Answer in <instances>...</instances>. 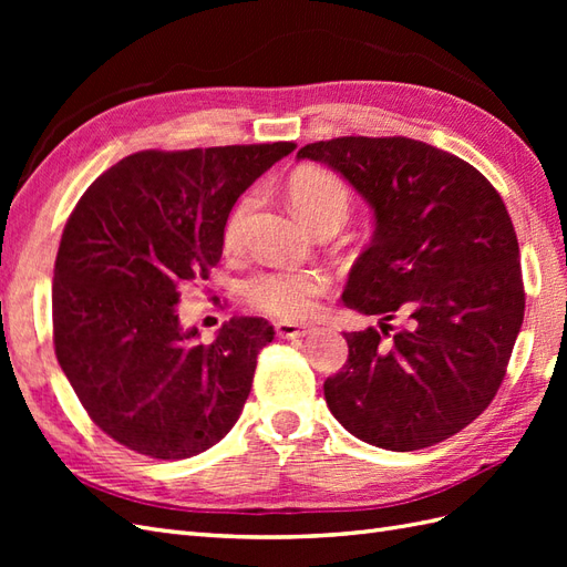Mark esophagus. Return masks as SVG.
<instances>
[{"mask_svg": "<svg viewBox=\"0 0 567 567\" xmlns=\"http://www.w3.org/2000/svg\"><path fill=\"white\" fill-rule=\"evenodd\" d=\"M274 331L281 338H302L312 331L310 323H296V321H274Z\"/></svg>", "mask_w": 567, "mask_h": 567, "instance_id": "1", "label": "esophagus"}]
</instances>
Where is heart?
<instances>
[{"mask_svg":"<svg viewBox=\"0 0 567 567\" xmlns=\"http://www.w3.org/2000/svg\"><path fill=\"white\" fill-rule=\"evenodd\" d=\"M288 196L296 213L315 231L323 225H340L350 215V188L329 169L310 167L288 182ZM255 208V194L238 200L225 221V244L234 248L244 236L246 219ZM329 288V277L319 269H262L244 284V298L250 307L274 317L302 319L315 312L317 300Z\"/></svg>","mask_w":567,"mask_h":567,"instance_id":"heart-1","label":"heart"}]
</instances>
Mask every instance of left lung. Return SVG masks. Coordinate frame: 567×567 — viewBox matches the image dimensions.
Returning <instances> with one entry per match:
<instances>
[{"label":"left lung","instance_id":"1","mask_svg":"<svg viewBox=\"0 0 567 567\" xmlns=\"http://www.w3.org/2000/svg\"><path fill=\"white\" fill-rule=\"evenodd\" d=\"M302 158L346 177L375 221L342 302L379 315L381 331L346 333L348 362L323 383L331 414L392 452L456 435L494 400L525 315L502 196L466 161L406 136H338ZM392 318L405 321L394 334Z\"/></svg>","mask_w":567,"mask_h":567}]
</instances>
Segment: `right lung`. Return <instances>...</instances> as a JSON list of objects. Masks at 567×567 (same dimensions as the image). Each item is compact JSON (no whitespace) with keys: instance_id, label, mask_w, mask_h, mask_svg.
Wrapping results in <instances>:
<instances>
[{"instance_id":"obj_1","label":"right lung","mask_w":567,"mask_h":567,"mask_svg":"<svg viewBox=\"0 0 567 567\" xmlns=\"http://www.w3.org/2000/svg\"><path fill=\"white\" fill-rule=\"evenodd\" d=\"M293 148L132 153L68 217L51 286L56 359L90 419L127 450L196 456L241 416L274 329L234 317L205 346L175 307L219 262L236 198Z\"/></svg>"}]
</instances>
